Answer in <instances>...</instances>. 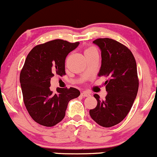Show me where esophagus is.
<instances>
[{
	"label": "esophagus",
	"instance_id": "34e87169",
	"mask_svg": "<svg viewBox=\"0 0 157 157\" xmlns=\"http://www.w3.org/2000/svg\"><path fill=\"white\" fill-rule=\"evenodd\" d=\"M81 96L83 97H89V96H90V94L88 93V92H86V91H83V92L81 93Z\"/></svg>",
	"mask_w": 157,
	"mask_h": 157
}]
</instances>
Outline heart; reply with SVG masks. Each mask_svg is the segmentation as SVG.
I'll return each mask as SVG.
<instances>
[{"instance_id": "b5f03b06", "label": "heart", "mask_w": 157, "mask_h": 157, "mask_svg": "<svg viewBox=\"0 0 157 157\" xmlns=\"http://www.w3.org/2000/svg\"><path fill=\"white\" fill-rule=\"evenodd\" d=\"M94 48H87V49L85 50V54L87 53V52H89L92 51V50H94Z\"/></svg>"}]
</instances>
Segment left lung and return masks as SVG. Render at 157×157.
I'll return each instance as SVG.
<instances>
[{
  "label": "left lung",
  "instance_id": "8db88e82",
  "mask_svg": "<svg viewBox=\"0 0 157 157\" xmlns=\"http://www.w3.org/2000/svg\"><path fill=\"white\" fill-rule=\"evenodd\" d=\"M101 50L102 64L98 76L106 77L105 99L97 94L96 108L91 109V117L102 127L120 123L128 115L136 99L139 88L136 63L128 48L110 38L93 41Z\"/></svg>",
  "mask_w": 157,
  "mask_h": 157
}]
</instances>
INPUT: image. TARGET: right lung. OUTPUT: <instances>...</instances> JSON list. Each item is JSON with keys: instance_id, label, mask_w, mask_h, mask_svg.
Instances as JSON below:
<instances>
[{"instance_id": "add662e5", "label": "right lung", "mask_w": 157, "mask_h": 157, "mask_svg": "<svg viewBox=\"0 0 157 157\" xmlns=\"http://www.w3.org/2000/svg\"><path fill=\"white\" fill-rule=\"evenodd\" d=\"M79 44L54 40L35 46L27 55L20 82L27 111L40 125H57L64 118L68 102L80 96V91L75 88H57L55 94L49 88L52 77L66 75V56Z\"/></svg>"}]
</instances>
